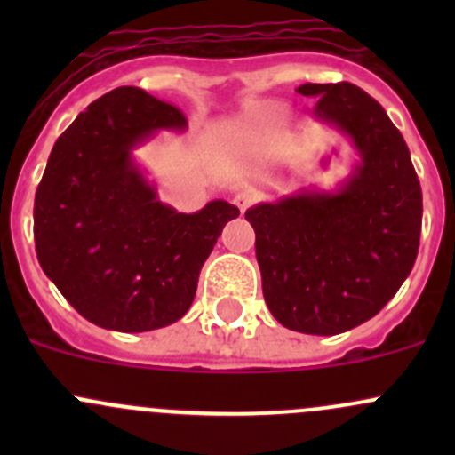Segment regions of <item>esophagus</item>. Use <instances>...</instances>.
Wrapping results in <instances>:
<instances>
[{
	"instance_id": "obj_1",
	"label": "esophagus",
	"mask_w": 455,
	"mask_h": 455,
	"mask_svg": "<svg viewBox=\"0 0 455 455\" xmlns=\"http://www.w3.org/2000/svg\"><path fill=\"white\" fill-rule=\"evenodd\" d=\"M233 202H235L237 209L246 211V209H249V206L255 202V196L251 194V191H240V194H237L235 198H233Z\"/></svg>"
}]
</instances>
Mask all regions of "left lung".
<instances>
[{
  "instance_id": "1",
  "label": "left lung",
  "mask_w": 455,
  "mask_h": 455,
  "mask_svg": "<svg viewBox=\"0 0 455 455\" xmlns=\"http://www.w3.org/2000/svg\"><path fill=\"white\" fill-rule=\"evenodd\" d=\"M313 116L356 149L332 191L301 189L246 211L268 310L288 330L341 334L396 295L419 255L423 191L385 109L352 84H304Z\"/></svg>"
}]
</instances>
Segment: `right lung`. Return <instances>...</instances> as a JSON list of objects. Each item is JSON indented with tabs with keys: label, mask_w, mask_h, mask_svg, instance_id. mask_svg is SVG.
Segmentation results:
<instances>
[{
	"label": "right lung",
	"mask_w": 455,
	"mask_h": 455,
	"mask_svg": "<svg viewBox=\"0 0 455 455\" xmlns=\"http://www.w3.org/2000/svg\"><path fill=\"white\" fill-rule=\"evenodd\" d=\"M173 105L116 87L75 118L50 151L35 196L36 259L79 315L105 330L149 332L191 308L198 275L237 206L178 213L134 149L185 132Z\"/></svg>",
	"instance_id": "right-lung-1"
}]
</instances>
